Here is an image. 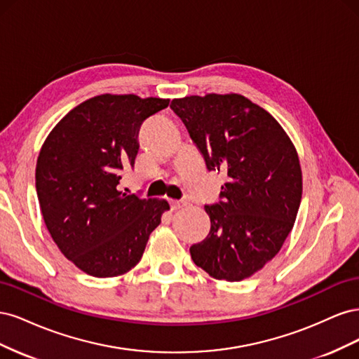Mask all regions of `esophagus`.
I'll return each instance as SVG.
<instances>
[{
	"mask_svg": "<svg viewBox=\"0 0 359 359\" xmlns=\"http://www.w3.org/2000/svg\"><path fill=\"white\" fill-rule=\"evenodd\" d=\"M169 203H170V208H172V211L180 210V208H182V206H184V203H182V202H178V201H170Z\"/></svg>",
	"mask_w": 359,
	"mask_h": 359,
	"instance_id": "1",
	"label": "esophagus"
}]
</instances>
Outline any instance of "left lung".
<instances>
[{
	"label": "left lung",
	"instance_id": "obj_1",
	"mask_svg": "<svg viewBox=\"0 0 359 359\" xmlns=\"http://www.w3.org/2000/svg\"><path fill=\"white\" fill-rule=\"evenodd\" d=\"M208 170L223 172L222 201L206 205L211 229L190 247L193 262L217 280L241 281L283 245L302 196V172L277 119L241 94L173 99Z\"/></svg>",
	"mask_w": 359,
	"mask_h": 359
}]
</instances>
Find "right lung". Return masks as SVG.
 Wrapping results in <instances>:
<instances>
[{
    "label": "right lung",
    "mask_w": 359,
    "mask_h": 359,
    "mask_svg": "<svg viewBox=\"0 0 359 359\" xmlns=\"http://www.w3.org/2000/svg\"><path fill=\"white\" fill-rule=\"evenodd\" d=\"M169 99L102 94L78 104L43 144L36 190L43 220L61 253L83 273L106 278L135 268L169 210L165 199L119 190L135 166L140 124Z\"/></svg>",
    "instance_id": "add662e5"
}]
</instances>
